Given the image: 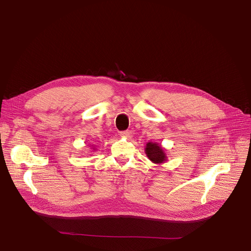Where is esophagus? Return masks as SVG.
Masks as SVG:
<instances>
[{"label":"esophagus","instance_id":"obj_1","mask_svg":"<svg viewBox=\"0 0 251 251\" xmlns=\"http://www.w3.org/2000/svg\"><path fill=\"white\" fill-rule=\"evenodd\" d=\"M120 135L123 136V137H126V138H128V137H131V135H132V131H131V130L123 131V132H120Z\"/></svg>","mask_w":251,"mask_h":251}]
</instances>
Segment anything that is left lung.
<instances>
[{"mask_svg":"<svg viewBox=\"0 0 251 251\" xmlns=\"http://www.w3.org/2000/svg\"><path fill=\"white\" fill-rule=\"evenodd\" d=\"M146 153L150 160L153 161L154 163H162L166 159L163 150L157 143L149 142L146 148Z\"/></svg>","mask_w":251,"mask_h":251,"instance_id":"obj_1","label":"left lung"}]
</instances>
